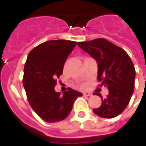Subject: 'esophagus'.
<instances>
[{
	"label": "esophagus",
	"mask_w": 146,
	"mask_h": 146,
	"mask_svg": "<svg viewBox=\"0 0 146 146\" xmlns=\"http://www.w3.org/2000/svg\"><path fill=\"white\" fill-rule=\"evenodd\" d=\"M83 95L85 96H92V93L89 92H83Z\"/></svg>",
	"instance_id": "1"
}]
</instances>
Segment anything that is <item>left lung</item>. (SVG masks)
<instances>
[{
    "label": "left lung",
    "instance_id": "obj_1",
    "mask_svg": "<svg viewBox=\"0 0 146 146\" xmlns=\"http://www.w3.org/2000/svg\"><path fill=\"white\" fill-rule=\"evenodd\" d=\"M78 46L97 61L98 81L109 90L93 112L101 117H115L127 107L134 92L135 69L132 60L123 49L104 38L78 42ZM93 95L103 98L98 92Z\"/></svg>",
    "mask_w": 146,
    "mask_h": 146
}]
</instances>
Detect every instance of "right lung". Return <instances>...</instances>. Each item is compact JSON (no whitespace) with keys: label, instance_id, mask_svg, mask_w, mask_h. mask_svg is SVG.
<instances>
[{"label":"right lung","instance_id":"obj_1","mask_svg":"<svg viewBox=\"0 0 146 146\" xmlns=\"http://www.w3.org/2000/svg\"><path fill=\"white\" fill-rule=\"evenodd\" d=\"M76 43L71 40H49L33 49L25 61L22 82L29 103L37 115L48 123L64 120L75 100L82 96L71 88L63 95L54 90L66 59Z\"/></svg>","mask_w":146,"mask_h":146}]
</instances>
